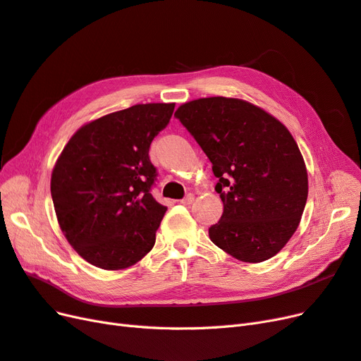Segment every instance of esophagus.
<instances>
[{"label": "esophagus", "instance_id": "esophagus-1", "mask_svg": "<svg viewBox=\"0 0 361 361\" xmlns=\"http://www.w3.org/2000/svg\"><path fill=\"white\" fill-rule=\"evenodd\" d=\"M194 202V195L192 194H187L185 197L180 200V204H191Z\"/></svg>", "mask_w": 361, "mask_h": 361}]
</instances>
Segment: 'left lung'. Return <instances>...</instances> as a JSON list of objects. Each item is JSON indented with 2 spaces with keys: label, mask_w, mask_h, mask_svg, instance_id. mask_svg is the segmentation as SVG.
I'll return each mask as SVG.
<instances>
[{
  "label": "left lung",
  "mask_w": 361,
  "mask_h": 361,
  "mask_svg": "<svg viewBox=\"0 0 361 361\" xmlns=\"http://www.w3.org/2000/svg\"><path fill=\"white\" fill-rule=\"evenodd\" d=\"M212 162L224 209L211 241L238 260L276 256L297 231L307 202V170L289 130L259 106L203 97L174 113Z\"/></svg>",
  "instance_id": "left-lung-1"
}]
</instances>
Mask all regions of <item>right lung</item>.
Wrapping results in <instances>:
<instances>
[{
	"instance_id": "right-lung-1",
	"label": "right lung",
	"mask_w": 361,
	"mask_h": 361,
	"mask_svg": "<svg viewBox=\"0 0 361 361\" xmlns=\"http://www.w3.org/2000/svg\"><path fill=\"white\" fill-rule=\"evenodd\" d=\"M174 104H140L84 125L54 167L51 195L69 244L89 264L123 269L155 245L167 207L152 195L149 147Z\"/></svg>"
}]
</instances>
